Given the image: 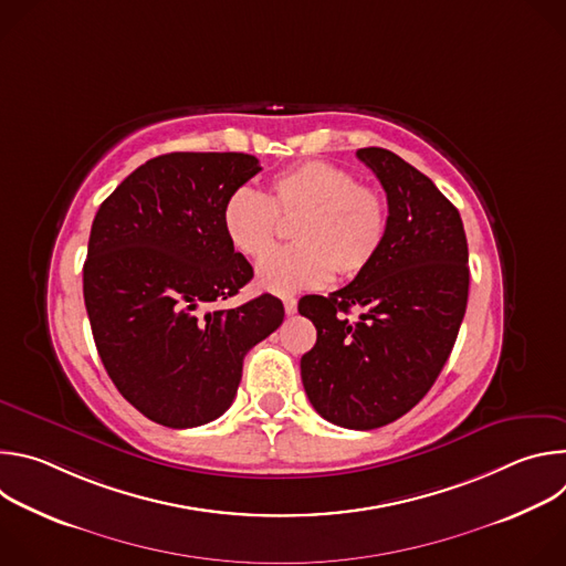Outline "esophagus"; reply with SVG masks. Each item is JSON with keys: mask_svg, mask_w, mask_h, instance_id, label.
<instances>
[{"mask_svg": "<svg viewBox=\"0 0 566 566\" xmlns=\"http://www.w3.org/2000/svg\"><path fill=\"white\" fill-rule=\"evenodd\" d=\"M284 311H286V315H293L297 311V300L295 297H284Z\"/></svg>", "mask_w": 566, "mask_h": 566, "instance_id": "34e87169", "label": "esophagus"}]
</instances>
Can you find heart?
<instances>
[{
  "label": "heart",
  "mask_w": 566,
  "mask_h": 566,
  "mask_svg": "<svg viewBox=\"0 0 566 566\" xmlns=\"http://www.w3.org/2000/svg\"><path fill=\"white\" fill-rule=\"evenodd\" d=\"M282 223L293 244L258 266V286L291 295L319 286L334 273L354 277L378 255L389 223L385 195L327 160H304L275 175L266 195L234 190L221 212L230 247L249 260L275 249Z\"/></svg>",
  "instance_id": "heart-1"
}]
</instances>
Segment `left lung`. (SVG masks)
Instances as JSON below:
<instances>
[{
	"label": "left lung",
	"mask_w": 566,
	"mask_h": 566,
	"mask_svg": "<svg viewBox=\"0 0 566 566\" xmlns=\"http://www.w3.org/2000/svg\"><path fill=\"white\" fill-rule=\"evenodd\" d=\"M356 156L387 195V234L345 289L300 300L317 332L300 371L322 419L374 430L408 415L434 385L461 327L470 271L459 210L439 188L389 149ZM352 307L364 308L356 323L346 317Z\"/></svg>",
	"instance_id": "1"
}]
</instances>
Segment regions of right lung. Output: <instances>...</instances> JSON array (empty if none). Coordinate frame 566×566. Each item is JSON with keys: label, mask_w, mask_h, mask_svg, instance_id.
I'll return each mask as SVG.
<instances>
[{"label": "right lung", "mask_w": 566, "mask_h": 566, "mask_svg": "<svg viewBox=\"0 0 566 566\" xmlns=\"http://www.w3.org/2000/svg\"><path fill=\"white\" fill-rule=\"evenodd\" d=\"M260 170L241 151L164 154L96 212L83 269L94 343L123 398L154 423L184 430L219 419L249 349L282 325V300L269 293L206 311L253 277L221 212Z\"/></svg>", "instance_id": "1"}]
</instances>
